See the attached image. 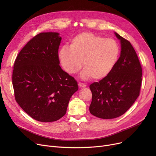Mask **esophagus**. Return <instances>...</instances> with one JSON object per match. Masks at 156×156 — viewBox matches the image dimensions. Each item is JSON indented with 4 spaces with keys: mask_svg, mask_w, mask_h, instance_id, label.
I'll use <instances>...</instances> for the list:
<instances>
[{
    "mask_svg": "<svg viewBox=\"0 0 156 156\" xmlns=\"http://www.w3.org/2000/svg\"><path fill=\"white\" fill-rule=\"evenodd\" d=\"M78 86L80 88H85L86 87V85L85 83H78Z\"/></svg>",
    "mask_w": 156,
    "mask_h": 156,
    "instance_id": "1",
    "label": "esophagus"
}]
</instances>
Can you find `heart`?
Instances as JSON below:
<instances>
[{"label": "heart", "mask_w": 156, "mask_h": 156, "mask_svg": "<svg viewBox=\"0 0 156 156\" xmlns=\"http://www.w3.org/2000/svg\"><path fill=\"white\" fill-rule=\"evenodd\" d=\"M119 55V47L115 40L104 38L90 32L76 35L70 47L63 46L58 57L64 70L68 74L77 73L83 66L81 77L100 80L107 77L115 66Z\"/></svg>", "instance_id": "b5f03b06"}]
</instances>
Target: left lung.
Wrapping results in <instances>:
<instances>
[{"label": "left lung", "instance_id": "left-lung-1", "mask_svg": "<svg viewBox=\"0 0 156 156\" xmlns=\"http://www.w3.org/2000/svg\"><path fill=\"white\" fill-rule=\"evenodd\" d=\"M114 34L121 44L119 58L107 77L90 85V112L102 119L116 118L125 113L139 96L142 84V67L134 48L129 41Z\"/></svg>", "mask_w": 156, "mask_h": 156}]
</instances>
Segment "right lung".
Instances as JSON below:
<instances>
[{"label":"right lung","instance_id":"obj_1","mask_svg":"<svg viewBox=\"0 0 156 156\" xmlns=\"http://www.w3.org/2000/svg\"><path fill=\"white\" fill-rule=\"evenodd\" d=\"M59 33L43 32L26 44L12 72L15 99L30 116L52 122L65 115L78 83L59 66Z\"/></svg>","mask_w":156,"mask_h":156}]
</instances>
